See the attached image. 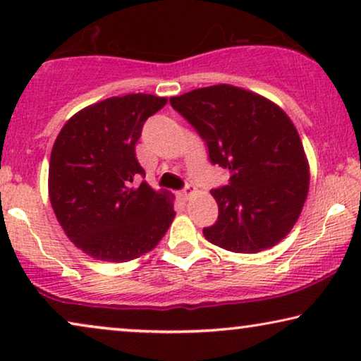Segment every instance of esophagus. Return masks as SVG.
I'll return each mask as SVG.
<instances>
[{
    "label": "esophagus",
    "mask_w": 361,
    "mask_h": 361,
    "mask_svg": "<svg viewBox=\"0 0 361 361\" xmlns=\"http://www.w3.org/2000/svg\"><path fill=\"white\" fill-rule=\"evenodd\" d=\"M192 192H194V185H187L185 189H182L177 195H179L180 200H187L190 197Z\"/></svg>",
    "instance_id": "34e87169"
}]
</instances>
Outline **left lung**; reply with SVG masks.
<instances>
[{
    "label": "left lung",
    "mask_w": 361,
    "mask_h": 361,
    "mask_svg": "<svg viewBox=\"0 0 361 361\" xmlns=\"http://www.w3.org/2000/svg\"><path fill=\"white\" fill-rule=\"evenodd\" d=\"M209 147L212 164L228 171V185L210 190L219 219L204 228L210 243L258 253L293 230L309 192V162L290 118L245 88L212 85L171 97Z\"/></svg>",
    "instance_id": "1"
}]
</instances>
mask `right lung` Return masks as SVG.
<instances>
[{"label":"right lung","mask_w":361,"mask_h":361,"mask_svg":"<svg viewBox=\"0 0 361 361\" xmlns=\"http://www.w3.org/2000/svg\"><path fill=\"white\" fill-rule=\"evenodd\" d=\"M167 98L130 93L83 108L59 133L49 199L68 240L92 258L125 263L151 251L174 220V195L152 190L135 146Z\"/></svg>","instance_id":"1"}]
</instances>
